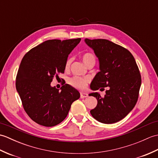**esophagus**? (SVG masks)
<instances>
[{"instance_id": "obj_1", "label": "esophagus", "mask_w": 158, "mask_h": 158, "mask_svg": "<svg viewBox=\"0 0 158 158\" xmlns=\"http://www.w3.org/2000/svg\"><path fill=\"white\" fill-rule=\"evenodd\" d=\"M88 94L84 93V92H81V94H80V97H81V98H86V97H88Z\"/></svg>"}]
</instances>
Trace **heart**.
I'll return each instance as SVG.
<instances>
[{"label": "heart", "mask_w": 158, "mask_h": 158, "mask_svg": "<svg viewBox=\"0 0 158 158\" xmlns=\"http://www.w3.org/2000/svg\"><path fill=\"white\" fill-rule=\"evenodd\" d=\"M82 59L85 64L87 65L90 62L95 61V56L91 53H85L83 55ZM71 62H72V58H69L66 60V63H65L66 69H68L69 68L70 64H71ZM88 81L89 80L88 78H83V77H80L77 76L71 77V78H70L69 79V84L71 86H73V88L79 89H85L86 88Z\"/></svg>", "instance_id": "heart-1"}]
</instances>
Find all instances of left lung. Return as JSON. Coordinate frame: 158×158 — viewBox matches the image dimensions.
Here are the masks:
<instances>
[{"label":"left lung","mask_w":158,"mask_h":158,"mask_svg":"<svg viewBox=\"0 0 158 158\" xmlns=\"http://www.w3.org/2000/svg\"><path fill=\"white\" fill-rule=\"evenodd\" d=\"M85 42L99 60L100 71L90 88L102 90L109 87L104 97L98 92L89 94L98 101L90 113L101 123H116L133 109L138 100L141 85L139 67L128 50L109 40L85 39Z\"/></svg>","instance_id":"8db88e82"}]
</instances>
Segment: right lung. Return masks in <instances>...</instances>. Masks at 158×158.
I'll use <instances>...</instances> for the list:
<instances>
[{"label":"right lung","instance_id":"1","mask_svg":"<svg viewBox=\"0 0 158 158\" xmlns=\"http://www.w3.org/2000/svg\"><path fill=\"white\" fill-rule=\"evenodd\" d=\"M81 39L48 40L26 53L16 77L18 91L25 111L39 125H58L68 115L72 103L80 94L69 84L51 86L55 76L64 73L70 53Z\"/></svg>","mask_w":158,"mask_h":158}]
</instances>
